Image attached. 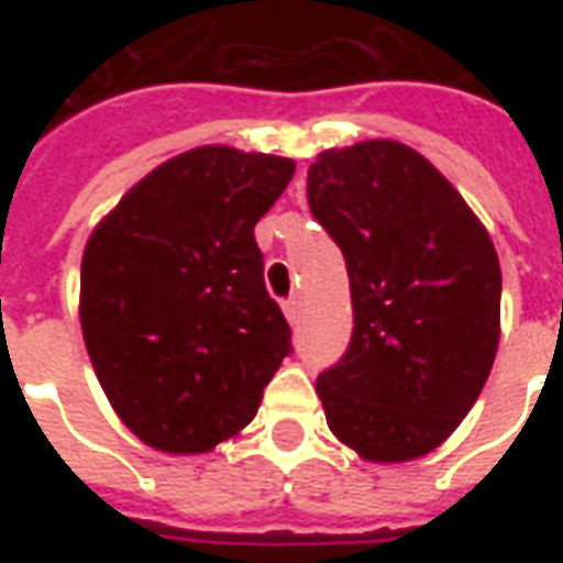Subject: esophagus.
I'll list each match as a JSON object with an SVG mask.
<instances>
[{
    "mask_svg": "<svg viewBox=\"0 0 563 563\" xmlns=\"http://www.w3.org/2000/svg\"><path fill=\"white\" fill-rule=\"evenodd\" d=\"M283 313H286L289 322H298V319H301V298H298V295H289V298L283 301Z\"/></svg>",
    "mask_w": 563,
    "mask_h": 563,
    "instance_id": "esophagus-1",
    "label": "esophagus"
}]
</instances>
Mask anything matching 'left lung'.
<instances>
[{"instance_id":"left-lung-1","label":"left lung","mask_w":563,"mask_h":563,"mask_svg":"<svg viewBox=\"0 0 563 563\" xmlns=\"http://www.w3.org/2000/svg\"><path fill=\"white\" fill-rule=\"evenodd\" d=\"M307 201L353 292V341L317 379L329 428L367 461L419 459L459 428L495 362V244L455 186L398 141L319 153Z\"/></svg>"}]
</instances>
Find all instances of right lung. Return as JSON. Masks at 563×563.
Wrapping results in <instances>:
<instances>
[{"instance_id": "add662e5", "label": "right lung", "mask_w": 563, "mask_h": 563, "mask_svg": "<svg viewBox=\"0 0 563 563\" xmlns=\"http://www.w3.org/2000/svg\"><path fill=\"white\" fill-rule=\"evenodd\" d=\"M292 172L283 156L189 150L129 189L87 241L84 343L147 446L189 455L238 434L292 353L253 234Z\"/></svg>"}]
</instances>
